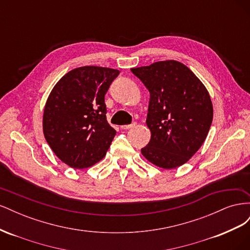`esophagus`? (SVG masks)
I'll use <instances>...</instances> for the list:
<instances>
[{"label": "esophagus", "instance_id": "34e87169", "mask_svg": "<svg viewBox=\"0 0 250 250\" xmlns=\"http://www.w3.org/2000/svg\"><path fill=\"white\" fill-rule=\"evenodd\" d=\"M134 126H135V123L128 124V125H122V126H121V129H130V128H132Z\"/></svg>", "mask_w": 250, "mask_h": 250}]
</instances>
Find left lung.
I'll return each instance as SVG.
<instances>
[{"label": "left lung", "instance_id": "obj_1", "mask_svg": "<svg viewBox=\"0 0 250 250\" xmlns=\"http://www.w3.org/2000/svg\"><path fill=\"white\" fill-rule=\"evenodd\" d=\"M131 72L150 93L146 123L151 139L142 154L163 169H174L197 152L213 121L208 89L176 60L134 67Z\"/></svg>", "mask_w": 250, "mask_h": 250}]
</instances>
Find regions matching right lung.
<instances>
[{"instance_id": "add662e5", "label": "right lung", "mask_w": 250, "mask_h": 250, "mask_svg": "<svg viewBox=\"0 0 250 250\" xmlns=\"http://www.w3.org/2000/svg\"><path fill=\"white\" fill-rule=\"evenodd\" d=\"M119 74L109 67H77L66 73L48 97L42 118L44 138L59 160L74 169L101 161L115 138L104 97Z\"/></svg>"}]
</instances>
